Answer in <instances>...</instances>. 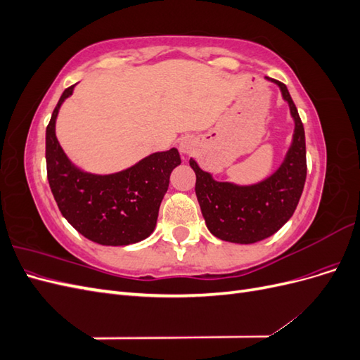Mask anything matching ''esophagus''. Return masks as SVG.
<instances>
[{
    "instance_id": "obj_1",
    "label": "esophagus",
    "mask_w": 360,
    "mask_h": 360,
    "mask_svg": "<svg viewBox=\"0 0 360 360\" xmlns=\"http://www.w3.org/2000/svg\"><path fill=\"white\" fill-rule=\"evenodd\" d=\"M180 151H181V153H191V151H192V144L189 143V141H181Z\"/></svg>"
}]
</instances>
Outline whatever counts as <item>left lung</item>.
<instances>
[{
    "label": "left lung",
    "mask_w": 360,
    "mask_h": 360,
    "mask_svg": "<svg viewBox=\"0 0 360 360\" xmlns=\"http://www.w3.org/2000/svg\"><path fill=\"white\" fill-rule=\"evenodd\" d=\"M279 85L294 118V136L287 158L281 168L254 186H236L216 181L202 171L193 159L189 165L195 171V193L209 231L231 243H255L275 234L292 216L302 197L307 180V146L304 129L285 84L267 78Z\"/></svg>",
    "instance_id": "left-lung-1"
}]
</instances>
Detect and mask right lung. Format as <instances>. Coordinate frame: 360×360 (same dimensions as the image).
I'll list each match as a JSON object with an SVG mask.
<instances>
[{
    "mask_svg": "<svg viewBox=\"0 0 360 360\" xmlns=\"http://www.w3.org/2000/svg\"><path fill=\"white\" fill-rule=\"evenodd\" d=\"M63 91L46 127V171L53 198L68 222L91 242L124 246L153 233L172 169L180 165L177 148L153 153L129 169L94 176L75 168L56 136Z\"/></svg>",
    "mask_w": 360,
    "mask_h": 360,
    "instance_id": "1",
    "label": "right lung"
}]
</instances>
